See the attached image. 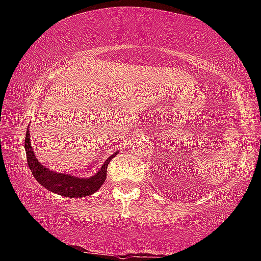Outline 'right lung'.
<instances>
[{
    "label": "right lung",
    "mask_w": 261,
    "mask_h": 261,
    "mask_svg": "<svg viewBox=\"0 0 261 261\" xmlns=\"http://www.w3.org/2000/svg\"><path fill=\"white\" fill-rule=\"evenodd\" d=\"M30 136V131L28 129L25 137V152L26 156H28V163L31 173L33 174L34 178L43 188H46L48 191L69 198L87 197L98 191L101 185L105 183L106 177H107V167L109 162L118 153L116 152L113 155H110L95 175L88 178L76 177V176H71L70 174L56 173V171L49 170L45 166H42L34 155L32 146H31Z\"/></svg>",
    "instance_id": "add662e5"
}]
</instances>
